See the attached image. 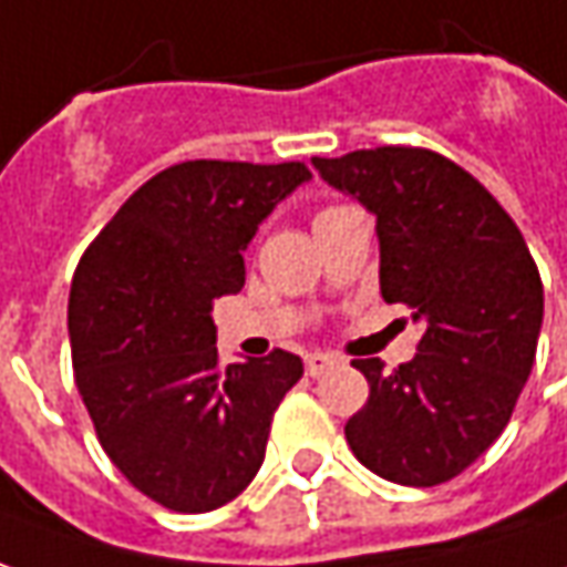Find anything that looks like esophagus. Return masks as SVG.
Wrapping results in <instances>:
<instances>
[{"label": "esophagus", "mask_w": 567, "mask_h": 567, "mask_svg": "<svg viewBox=\"0 0 567 567\" xmlns=\"http://www.w3.org/2000/svg\"><path fill=\"white\" fill-rule=\"evenodd\" d=\"M334 365V357H329V353H307L303 357V369H307V375H322V372H329Z\"/></svg>", "instance_id": "esophagus-1"}]
</instances>
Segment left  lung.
I'll return each mask as SVG.
<instances>
[{
    "mask_svg": "<svg viewBox=\"0 0 567 567\" xmlns=\"http://www.w3.org/2000/svg\"><path fill=\"white\" fill-rule=\"evenodd\" d=\"M319 176L375 214L381 298L425 326L394 372L357 360L369 400L344 425L353 456L403 487L465 472L509 425L537 357L543 282L518 226L450 157L381 145L313 157Z\"/></svg>",
    "mask_w": 567,
    "mask_h": 567,
    "instance_id": "left-lung-1",
    "label": "left lung"
}]
</instances>
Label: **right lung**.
I'll list each match as a JSON object with an SVG mask.
<instances>
[{
    "mask_svg": "<svg viewBox=\"0 0 567 567\" xmlns=\"http://www.w3.org/2000/svg\"><path fill=\"white\" fill-rule=\"evenodd\" d=\"M310 171L300 161H186L152 176L95 235L68 300L73 381L99 444L164 509L241 494L300 357L219 369L214 300L245 285L241 251Z\"/></svg>",
    "mask_w": 567,
    "mask_h": 567,
    "instance_id": "add662e5",
    "label": "right lung"
}]
</instances>
